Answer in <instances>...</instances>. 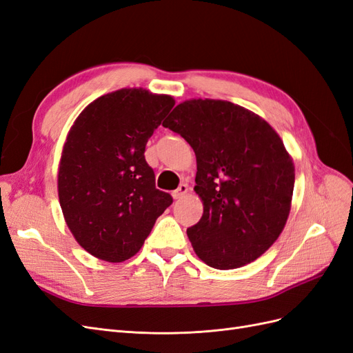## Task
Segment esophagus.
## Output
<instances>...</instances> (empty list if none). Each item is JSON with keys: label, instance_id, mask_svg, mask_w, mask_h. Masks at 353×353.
Masks as SVG:
<instances>
[{"label": "esophagus", "instance_id": "esophagus-1", "mask_svg": "<svg viewBox=\"0 0 353 353\" xmlns=\"http://www.w3.org/2000/svg\"><path fill=\"white\" fill-rule=\"evenodd\" d=\"M188 193V185L187 184H181L174 193H172V197L175 199V200H178V199H181V197H184L185 194Z\"/></svg>", "mask_w": 353, "mask_h": 353}]
</instances>
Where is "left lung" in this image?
Masks as SVG:
<instances>
[{"label": "left lung", "mask_w": 353, "mask_h": 353, "mask_svg": "<svg viewBox=\"0 0 353 353\" xmlns=\"http://www.w3.org/2000/svg\"><path fill=\"white\" fill-rule=\"evenodd\" d=\"M193 147L200 221L187 230L199 258L234 270L262 256L292 209L294 163L274 128L225 100L179 103L163 122Z\"/></svg>", "instance_id": "obj_1"}]
</instances>
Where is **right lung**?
<instances>
[{
  "label": "right lung",
  "mask_w": 353,
  "mask_h": 353,
  "mask_svg": "<svg viewBox=\"0 0 353 353\" xmlns=\"http://www.w3.org/2000/svg\"><path fill=\"white\" fill-rule=\"evenodd\" d=\"M174 105L172 95L122 88L90 103L68 132L59 200L74 240L94 258L112 263L132 258L172 205L156 188L144 152Z\"/></svg>",
  "instance_id": "right-lung-1"
}]
</instances>
